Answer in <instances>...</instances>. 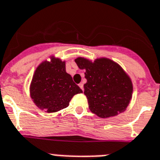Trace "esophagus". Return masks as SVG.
Segmentation results:
<instances>
[{
    "label": "esophagus",
    "mask_w": 160,
    "mask_h": 160,
    "mask_svg": "<svg viewBox=\"0 0 160 160\" xmlns=\"http://www.w3.org/2000/svg\"><path fill=\"white\" fill-rule=\"evenodd\" d=\"M79 87H80L82 90H84V84H82V83H80V84H79Z\"/></svg>",
    "instance_id": "obj_1"
}]
</instances>
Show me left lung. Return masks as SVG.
<instances>
[{"instance_id": "8db88e82", "label": "left lung", "mask_w": 160, "mask_h": 160, "mask_svg": "<svg viewBox=\"0 0 160 160\" xmlns=\"http://www.w3.org/2000/svg\"><path fill=\"white\" fill-rule=\"evenodd\" d=\"M80 69L85 70L84 93L89 110L101 118H109L125 111L132 98L130 78L117 63L107 58L90 61L78 58Z\"/></svg>"}]
</instances>
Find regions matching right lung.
I'll return each instance as SVG.
<instances>
[{"label": "right lung", "mask_w": 160, "mask_h": 160, "mask_svg": "<svg viewBox=\"0 0 160 160\" xmlns=\"http://www.w3.org/2000/svg\"><path fill=\"white\" fill-rule=\"evenodd\" d=\"M31 97L41 110L48 113L68 107L74 95L83 91L66 72L65 62L52 58L39 65L32 78Z\"/></svg>", "instance_id": "obj_1"}]
</instances>
